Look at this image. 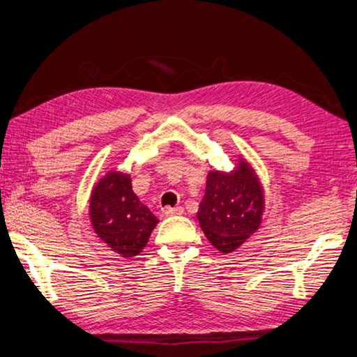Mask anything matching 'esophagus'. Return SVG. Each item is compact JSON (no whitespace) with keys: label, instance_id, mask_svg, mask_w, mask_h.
<instances>
[{"label":"esophagus","instance_id":"esophagus-1","mask_svg":"<svg viewBox=\"0 0 357 357\" xmlns=\"http://www.w3.org/2000/svg\"><path fill=\"white\" fill-rule=\"evenodd\" d=\"M184 209L183 207H165L164 209V215L165 217H172V215H183Z\"/></svg>","mask_w":357,"mask_h":357}]
</instances>
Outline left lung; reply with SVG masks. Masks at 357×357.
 I'll return each instance as SVG.
<instances>
[{
    "label": "left lung",
    "mask_w": 357,
    "mask_h": 357,
    "mask_svg": "<svg viewBox=\"0 0 357 357\" xmlns=\"http://www.w3.org/2000/svg\"><path fill=\"white\" fill-rule=\"evenodd\" d=\"M264 211V185L243 154H237V164L229 172H207L197 218L207 241L223 255L241 248L257 232Z\"/></svg>",
    "instance_id": "8db88e82"
}]
</instances>
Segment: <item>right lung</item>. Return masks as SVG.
<instances>
[{"instance_id": "obj_1", "label": "right lung", "mask_w": 357, "mask_h": 357, "mask_svg": "<svg viewBox=\"0 0 357 357\" xmlns=\"http://www.w3.org/2000/svg\"><path fill=\"white\" fill-rule=\"evenodd\" d=\"M89 218L96 237L121 257L144 251L159 223L134 193L131 174L115 168L96 179L90 190Z\"/></svg>"}]
</instances>
